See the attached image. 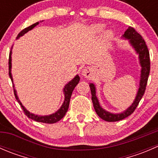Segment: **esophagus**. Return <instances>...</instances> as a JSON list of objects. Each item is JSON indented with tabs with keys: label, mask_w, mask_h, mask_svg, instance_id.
Masks as SVG:
<instances>
[{
	"label": "esophagus",
	"mask_w": 158,
	"mask_h": 158,
	"mask_svg": "<svg viewBox=\"0 0 158 158\" xmlns=\"http://www.w3.org/2000/svg\"><path fill=\"white\" fill-rule=\"evenodd\" d=\"M92 69L90 67H85L82 70V75L85 78H89L92 76Z\"/></svg>",
	"instance_id": "34e87169"
}]
</instances>
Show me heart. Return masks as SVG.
<instances>
[{"mask_svg":"<svg viewBox=\"0 0 158 158\" xmlns=\"http://www.w3.org/2000/svg\"><path fill=\"white\" fill-rule=\"evenodd\" d=\"M105 28V25L102 23H96V24H94L91 27V30L93 33H100L103 31ZM113 33L111 30H106V31L103 33L102 35V39L104 41H109L111 40V38L112 37Z\"/></svg>","mask_w":158,"mask_h":158,"instance_id":"1","label":"heart"}]
</instances>
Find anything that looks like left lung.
Returning <instances> with one entry per match:
<instances>
[{
	"mask_svg": "<svg viewBox=\"0 0 158 158\" xmlns=\"http://www.w3.org/2000/svg\"><path fill=\"white\" fill-rule=\"evenodd\" d=\"M122 38L128 40L129 44L135 49V52L138 55L139 64L141 66V74H140L139 87L137 92L136 96L133 102L125 111L120 113H111L106 111L100 106L99 101L96 96V88L93 83H89L91 93H92V101L93 103L95 112L103 120L106 122H118L122 120L134 112L138 103L141 101L147 85L148 76L150 73V56L145 41L142 36L138 33L133 27H129L128 29L122 35Z\"/></svg>",
	"mask_w": 158,
	"mask_h": 158,
	"instance_id": "obj_1",
	"label": "left lung"
}]
</instances>
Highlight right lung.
I'll return each mask as SVG.
<instances>
[{
    "label": "right lung",
    "instance_id": "1",
    "mask_svg": "<svg viewBox=\"0 0 158 158\" xmlns=\"http://www.w3.org/2000/svg\"><path fill=\"white\" fill-rule=\"evenodd\" d=\"M42 21H40V22H42ZM40 22L39 21L36 22V23L32 24L31 26L25 28L24 30H22V31L17 35V40L19 39L20 36H23V35H24L26 33H27L28 31H30V30L33 29L36 25L39 24ZM12 49H13V47L12 48H11L10 55H9V76H10L11 81H12L13 82V77H12V74H11V68H12V63H11V62H12V57H11V55H12ZM79 80H80V78H79V75H76V76L72 79V80H70L67 84L65 85L64 88H63L64 101H63V105H62L61 107L57 110L56 112L52 113V114H48V115H39V114H33V113L30 112V111L23 106L21 102H20V99H19L18 95H17V90L15 89L14 85L13 87H14V95H15L16 99H17V101L18 102L19 104L20 105L21 108L23 109V111H24L25 114L27 115L28 118H31L32 120H34L38 122H43V123H47V124H53V123H56V122H59L60 120H61V119L64 117L65 114H66V111H68V109H69L70 98H71L73 91V89H75V87L76 86V85L79 83Z\"/></svg>",
    "mask_w": 158,
    "mask_h": 158
}]
</instances>
